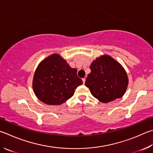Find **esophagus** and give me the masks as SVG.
<instances>
[{
    "mask_svg": "<svg viewBox=\"0 0 153 153\" xmlns=\"http://www.w3.org/2000/svg\"><path fill=\"white\" fill-rule=\"evenodd\" d=\"M82 81H83V84H85V78H83L82 79Z\"/></svg>",
    "mask_w": 153,
    "mask_h": 153,
    "instance_id": "obj_1",
    "label": "esophagus"
}]
</instances>
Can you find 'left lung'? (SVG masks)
Segmentation results:
<instances>
[{
	"mask_svg": "<svg viewBox=\"0 0 153 153\" xmlns=\"http://www.w3.org/2000/svg\"><path fill=\"white\" fill-rule=\"evenodd\" d=\"M90 68L91 73L85 85L100 102L108 103L124 95L128 79L120 63L110 56L104 55L94 61Z\"/></svg>",
	"mask_w": 153,
	"mask_h": 153,
	"instance_id": "1",
	"label": "left lung"
}]
</instances>
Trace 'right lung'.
Returning a JSON list of instances; mask_svg holds the SVG:
<instances>
[{
    "label": "right lung",
    "mask_w": 153,
    "mask_h": 153,
    "mask_svg": "<svg viewBox=\"0 0 153 153\" xmlns=\"http://www.w3.org/2000/svg\"><path fill=\"white\" fill-rule=\"evenodd\" d=\"M77 69L69 67L59 55L44 59L37 68L33 81L36 96L49 105H60L73 96L75 89L82 84Z\"/></svg>",
    "instance_id": "right-lung-1"
}]
</instances>
